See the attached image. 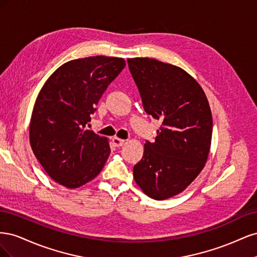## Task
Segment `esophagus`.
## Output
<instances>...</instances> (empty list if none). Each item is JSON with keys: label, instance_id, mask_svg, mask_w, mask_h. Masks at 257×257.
I'll return each instance as SVG.
<instances>
[{"label": "esophagus", "instance_id": "34e87169", "mask_svg": "<svg viewBox=\"0 0 257 257\" xmlns=\"http://www.w3.org/2000/svg\"><path fill=\"white\" fill-rule=\"evenodd\" d=\"M124 143H125V141L124 139H120L118 137H113L112 138V144L114 147H121L124 145Z\"/></svg>", "mask_w": 257, "mask_h": 257}]
</instances>
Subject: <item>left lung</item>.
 <instances>
[{
    "label": "left lung",
    "instance_id": "left-lung-1",
    "mask_svg": "<svg viewBox=\"0 0 257 257\" xmlns=\"http://www.w3.org/2000/svg\"><path fill=\"white\" fill-rule=\"evenodd\" d=\"M145 111L162 121L133 168L148 196L163 200L184 191L203 170L212 137V114L199 83L182 68L149 58L127 59Z\"/></svg>",
    "mask_w": 257,
    "mask_h": 257
}]
</instances>
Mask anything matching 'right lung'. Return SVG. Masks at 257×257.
<instances>
[{
	"label": "right lung",
	"instance_id": "right-lung-1",
	"mask_svg": "<svg viewBox=\"0 0 257 257\" xmlns=\"http://www.w3.org/2000/svg\"><path fill=\"white\" fill-rule=\"evenodd\" d=\"M125 66L122 58L89 57L66 62L43 85L30 123V144L54 181L77 189L94 179L110 154L109 142L85 130L91 114Z\"/></svg>",
	"mask_w": 257,
	"mask_h": 257
}]
</instances>
